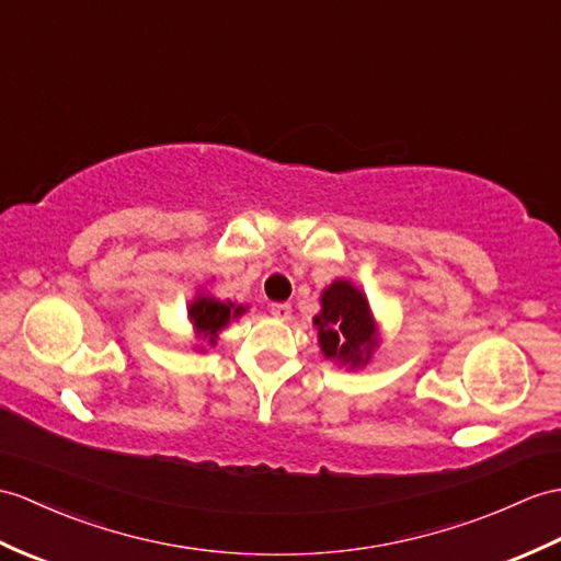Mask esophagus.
<instances>
[{"instance_id": "esophagus-1", "label": "esophagus", "mask_w": 561, "mask_h": 561, "mask_svg": "<svg viewBox=\"0 0 561 561\" xmlns=\"http://www.w3.org/2000/svg\"><path fill=\"white\" fill-rule=\"evenodd\" d=\"M270 312L279 320H289L291 316V306L289 304H270Z\"/></svg>"}]
</instances>
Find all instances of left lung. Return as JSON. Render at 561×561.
I'll return each mask as SVG.
<instances>
[{"instance_id":"1","label":"left lung","mask_w":561,"mask_h":561,"mask_svg":"<svg viewBox=\"0 0 561 561\" xmlns=\"http://www.w3.org/2000/svg\"><path fill=\"white\" fill-rule=\"evenodd\" d=\"M320 346L328 358L358 366L370 358L373 318L368 301L356 286L336 279L322 294V312L316 318Z\"/></svg>"}]
</instances>
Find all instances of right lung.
Here are the masks:
<instances>
[{
	"label": "right lung",
	"instance_id": "right-lung-1",
	"mask_svg": "<svg viewBox=\"0 0 561 561\" xmlns=\"http://www.w3.org/2000/svg\"><path fill=\"white\" fill-rule=\"evenodd\" d=\"M243 308L233 306V304H225V301H215V298H198L191 306V318L195 322V328H198V332H203L205 336H210V342H215L217 332L225 328V324L231 320L241 316Z\"/></svg>",
	"mask_w": 561,
	"mask_h": 561
}]
</instances>
